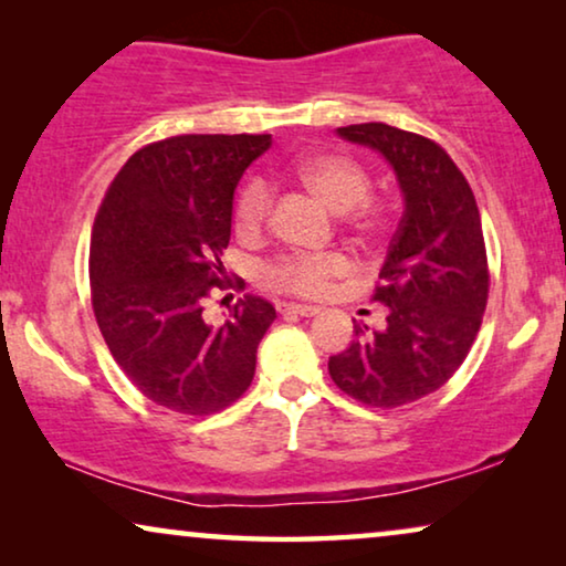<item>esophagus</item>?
<instances>
[{
    "mask_svg": "<svg viewBox=\"0 0 566 566\" xmlns=\"http://www.w3.org/2000/svg\"><path fill=\"white\" fill-rule=\"evenodd\" d=\"M277 314L283 316H316L319 314V308L316 306H304V304H277Z\"/></svg>",
    "mask_w": 566,
    "mask_h": 566,
    "instance_id": "esophagus-1",
    "label": "esophagus"
}]
</instances>
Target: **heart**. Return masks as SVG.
I'll return each instance as SVG.
<instances>
[{
  "label": "heart",
  "instance_id": "heart-1",
  "mask_svg": "<svg viewBox=\"0 0 566 566\" xmlns=\"http://www.w3.org/2000/svg\"><path fill=\"white\" fill-rule=\"evenodd\" d=\"M293 180L319 198L329 211L343 213L345 227L360 242H378L389 227V206L370 198L368 169L347 154L316 151L293 161ZM273 213V188L262 177H250L234 200V231L244 242H258ZM353 273V260L343 252L283 254L260 270V281L275 293L319 298L332 283Z\"/></svg>",
  "mask_w": 566,
  "mask_h": 566
}]
</instances>
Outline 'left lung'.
<instances>
[{
    "label": "left lung",
    "instance_id": "1",
    "mask_svg": "<svg viewBox=\"0 0 566 566\" xmlns=\"http://www.w3.org/2000/svg\"><path fill=\"white\" fill-rule=\"evenodd\" d=\"M337 134L384 154L405 213L370 296L384 304V327L355 322V339L332 355L329 376L360 405L394 409L438 391L474 345L490 296L482 219L467 177L432 138L386 123Z\"/></svg>",
    "mask_w": 566,
    "mask_h": 566
}]
</instances>
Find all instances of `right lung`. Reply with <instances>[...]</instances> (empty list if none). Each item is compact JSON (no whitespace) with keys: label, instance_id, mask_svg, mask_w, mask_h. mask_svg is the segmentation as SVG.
<instances>
[{"label":"right lung","instance_id":"right-lung-1","mask_svg":"<svg viewBox=\"0 0 566 566\" xmlns=\"http://www.w3.org/2000/svg\"><path fill=\"white\" fill-rule=\"evenodd\" d=\"M270 144V134L146 144L113 177L95 216L90 291L97 327L128 381L172 412H221L254 378L273 304L239 298L216 327L203 306L213 291H244L221 254L239 177Z\"/></svg>","mask_w":566,"mask_h":566}]
</instances>
